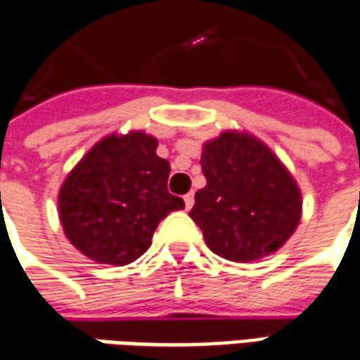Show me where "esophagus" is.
Returning a JSON list of instances; mask_svg holds the SVG:
<instances>
[{"mask_svg": "<svg viewBox=\"0 0 360 360\" xmlns=\"http://www.w3.org/2000/svg\"><path fill=\"white\" fill-rule=\"evenodd\" d=\"M193 205H195V195H193V193H187V195H185V207L191 209Z\"/></svg>", "mask_w": 360, "mask_h": 360, "instance_id": "34e87169", "label": "esophagus"}]
</instances>
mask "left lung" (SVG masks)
<instances>
[{
    "label": "left lung",
    "instance_id": "left-lung-1",
    "mask_svg": "<svg viewBox=\"0 0 360 360\" xmlns=\"http://www.w3.org/2000/svg\"><path fill=\"white\" fill-rule=\"evenodd\" d=\"M200 165L207 185L189 217L214 254L254 262L290 240L302 221V191L264 141L226 129L202 143Z\"/></svg>",
    "mask_w": 360,
    "mask_h": 360
}]
</instances>
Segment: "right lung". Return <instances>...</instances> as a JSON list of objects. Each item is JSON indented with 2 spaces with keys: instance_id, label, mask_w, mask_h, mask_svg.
Segmentation results:
<instances>
[{
  "instance_id": "add662e5",
  "label": "right lung",
  "mask_w": 360,
  "mask_h": 360,
  "mask_svg": "<svg viewBox=\"0 0 360 360\" xmlns=\"http://www.w3.org/2000/svg\"><path fill=\"white\" fill-rule=\"evenodd\" d=\"M146 131L110 134L88 149L58 189V219L70 244L96 264L126 266L151 246L171 211L185 209L167 191L169 161Z\"/></svg>"
}]
</instances>
